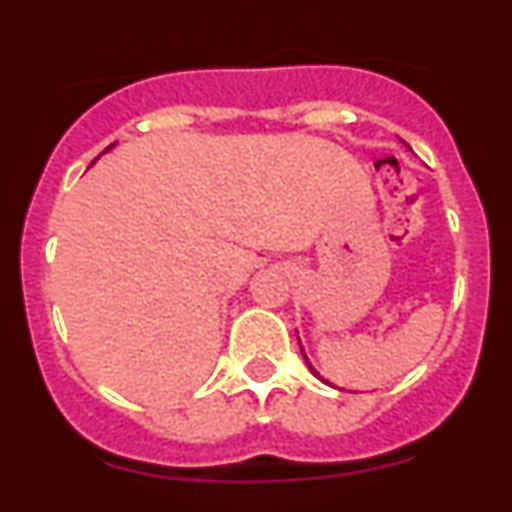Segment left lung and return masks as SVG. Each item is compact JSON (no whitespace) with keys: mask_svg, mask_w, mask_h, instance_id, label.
Segmentation results:
<instances>
[{"mask_svg":"<svg viewBox=\"0 0 512 512\" xmlns=\"http://www.w3.org/2000/svg\"><path fill=\"white\" fill-rule=\"evenodd\" d=\"M302 354H304V349H302ZM304 359H307V356H304ZM309 369H312V364H309ZM314 371V369H312ZM314 374H317V371H314ZM319 376V374H317Z\"/></svg>","mask_w":512,"mask_h":512,"instance_id":"obj_1","label":"left lung"}]
</instances>
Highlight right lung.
I'll return each instance as SVG.
<instances>
[{
    "label": "right lung",
    "instance_id": "add662e5",
    "mask_svg": "<svg viewBox=\"0 0 512 512\" xmlns=\"http://www.w3.org/2000/svg\"><path fill=\"white\" fill-rule=\"evenodd\" d=\"M108 148H111V146H108ZM108 148H106V151H108ZM106 151H103V153H106Z\"/></svg>",
    "mask_w": 512,
    "mask_h": 512
}]
</instances>
